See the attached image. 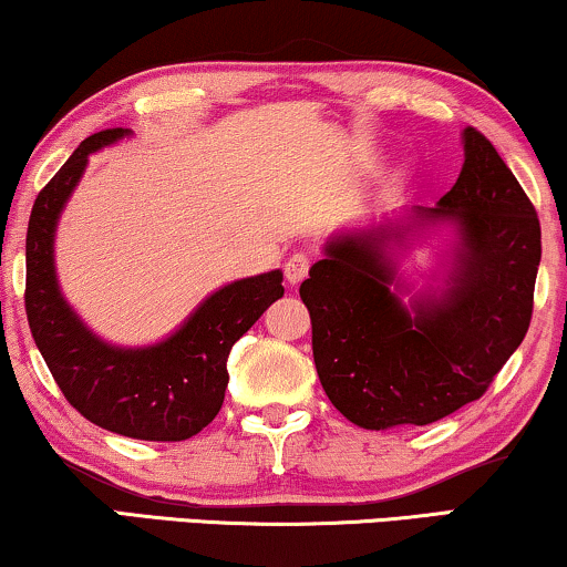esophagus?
Returning a JSON list of instances; mask_svg holds the SVG:
<instances>
[{
	"instance_id": "esophagus-1",
	"label": "esophagus",
	"mask_w": 567,
	"mask_h": 567,
	"mask_svg": "<svg viewBox=\"0 0 567 567\" xmlns=\"http://www.w3.org/2000/svg\"><path fill=\"white\" fill-rule=\"evenodd\" d=\"M309 266H312V258H309L307 252H293L289 260H286V281H289L291 286H297L299 281H305L307 274H309Z\"/></svg>"
}]
</instances>
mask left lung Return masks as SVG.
<instances>
[{
    "instance_id": "8db88e82",
    "label": "left lung",
    "mask_w": 567,
    "mask_h": 567,
    "mask_svg": "<svg viewBox=\"0 0 567 567\" xmlns=\"http://www.w3.org/2000/svg\"><path fill=\"white\" fill-rule=\"evenodd\" d=\"M462 146L436 206L338 231L299 286L322 390L367 431L429 425L480 400L529 330L537 212L480 131L464 128ZM441 228L453 235L447 276L402 302L399 252Z\"/></svg>"
}]
</instances>
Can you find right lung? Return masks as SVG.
Masks as SVG:
<instances>
[{
  "mask_svg": "<svg viewBox=\"0 0 567 567\" xmlns=\"http://www.w3.org/2000/svg\"><path fill=\"white\" fill-rule=\"evenodd\" d=\"M131 134L107 128L84 138L38 193L25 239V312L59 390L90 423L128 439L185 441L221 410L231 346L284 297V274L268 270L221 286L159 343L115 346L92 332L61 293L53 243L90 154Z\"/></svg>",
  "mask_w": 567,
  "mask_h": 567,
  "instance_id": "add662e5",
  "label": "right lung"
}]
</instances>
